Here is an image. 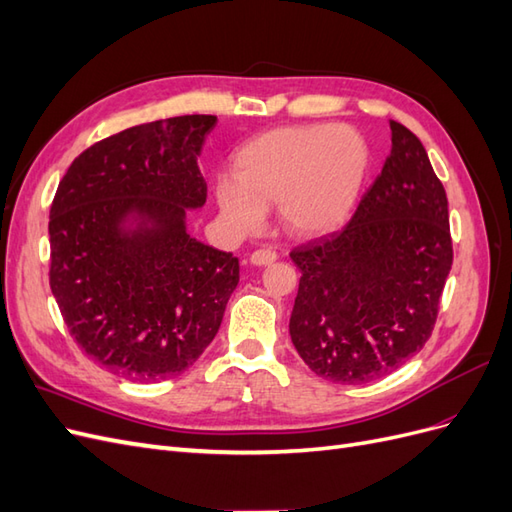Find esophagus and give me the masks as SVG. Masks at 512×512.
Returning a JSON list of instances; mask_svg holds the SVG:
<instances>
[{
  "label": "esophagus",
  "instance_id": "esophagus-1",
  "mask_svg": "<svg viewBox=\"0 0 512 512\" xmlns=\"http://www.w3.org/2000/svg\"><path fill=\"white\" fill-rule=\"evenodd\" d=\"M250 260H252V265H256V267H265V265H271V262L277 260V252L271 250V247H262V250H256L250 256Z\"/></svg>",
  "mask_w": 512,
  "mask_h": 512
}]
</instances>
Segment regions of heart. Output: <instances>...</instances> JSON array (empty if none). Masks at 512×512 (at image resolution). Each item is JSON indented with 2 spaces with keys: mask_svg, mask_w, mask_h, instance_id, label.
Listing matches in <instances>:
<instances>
[{
  "mask_svg": "<svg viewBox=\"0 0 512 512\" xmlns=\"http://www.w3.org/2000/svg\"><path fill=\"white\" fill-rule=\"evenodd\" d=\"M369 164L367 138L352 126L277 128L237 153V179H220L215 194L226 222L239 232H254L265 218V207L280 205L290 230L322 235L352 213Z\"/></svg>",
  "mask_w": 512,
  "mask_h": 512,
  "instance_id": "heart-1",
  "label": "heart"
}]
</instances>
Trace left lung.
<instances>
[{
    "instance_id": "1",
    "label": "left lung",
    "mask_w": 512,
    "mask_h": 512,
    "mask_svg": "<svg viewBox=\"0 0 512 512\" xmlns=\"http://www.w3.org/2000/svg\"><path fill=\"white\" fill-rule=\"evenodd\" d=\"M391 156L352 220L294 247L292 344L316 376L363 384L425 346L453 265L448 200L423 143L391 121Z\"/></svg>"
}]
</instances>
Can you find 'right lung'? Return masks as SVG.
I'll use <instances>...</instances> for the list:
<instances>
[{
    "mask_svg": "<svg viewBox=\"0 0 512 512\" xmlns=\"http://www.w3.org/2000/svg\"><path fill=\"white\" fill-rule=\"evenodd\" d=\"M215 115L151 121L76 158L55 192L53 297L74 342L136 382L183 374L218 333L239 260L190 237L185 209L207 200L196 158ZM130 214L139 226H122Z\"/></svg>",
    "mask_w": 512,
    "mask_h": 512,
    "instance_id": "add662e5",
    "label": "right lung"
}]
</instances>
